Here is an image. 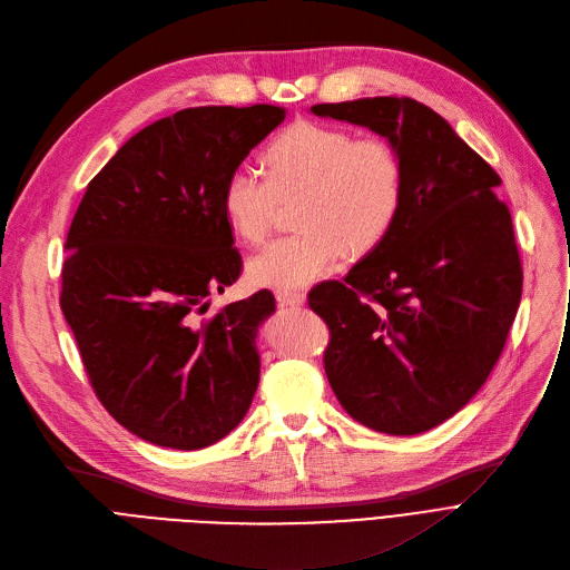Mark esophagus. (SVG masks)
Returning a JSON list of instances; mask_svg holds the SVG:
<instances>
[{
    "label": "esophagus",
    "instance_id": "obj_1",
    "mask_svg": "<svg viewBox=\"0 0 570 570\" xmlns=\"http://www.w3.org/2000/svg\"><path fill=\"white\" fill-rule=\"evenodd\" d=\"M276 298L281 306H292V308H298L306 304V294L296 292V289H276Z\"/></svg>",
    "mask_w": 570,
    "mask_h": 570
}]
</instances>
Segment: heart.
<instances>
[{
    "instance_id": "heart-1",
    "label": "heart",
    "mask_w": 570,
    "mask_h": 570,
    "mask_svg": "<svg viewBox=\"0 0 570 570\" xmlns=\"http://www.w3.org/2000/svg\"><path fill=\"white\" fill-rule=\"evenodd\" d=\"M262 177L232 170L220 190L229 229L246 244H262L274 223L276 193L304 188L294 234L266 246L248 264L257 285L306 287L345 253L380 246L397 220L405 170L397 149L382 138H356L343 126L294 121L264 149Z\"/></svg>"
}]
</instances>
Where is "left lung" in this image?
<instances>
[{"mask_svg":"<svg viewBox=\"0 0 570 570\" xmlns=\"http://www.w3.org/2000/svg\"><path fill=\"white\" fill-rule=\"evenodd\" d=\"M317 117L386 138L405 197L386 239L343 281L311 289L326 322L328 384L345 412L386 434H419L460 412L507 345L522 264L499 175L414 98L320 104Z\"/></svg>","mask_w":570,"mask_h":570,"instance_id":"8db88e82","label":"left lung"}]
</instances>
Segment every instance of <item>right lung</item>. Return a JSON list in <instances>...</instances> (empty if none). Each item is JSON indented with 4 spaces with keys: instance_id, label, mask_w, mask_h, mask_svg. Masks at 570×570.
<instances>
[{
    "instance_id": "right-lung-1",
    "label": "right lung",
    "mask_w": 570,
    "mask_h": 570,
    "mask_svg": "<svg viewBox=\"0 0 570 570\" xmlns=\"http://www.w3.org/2000/svg\"><path fill=\"white\" fill-rule=\"evenodd\" d=\"M283 119L264 104L179 110L136 132L82 195L63 246L61 313L100 405L145 442L212 446L253 403L255 336L274 294L205 313L242 274L223 184Z\"/></svg>"
}]
</instances>
